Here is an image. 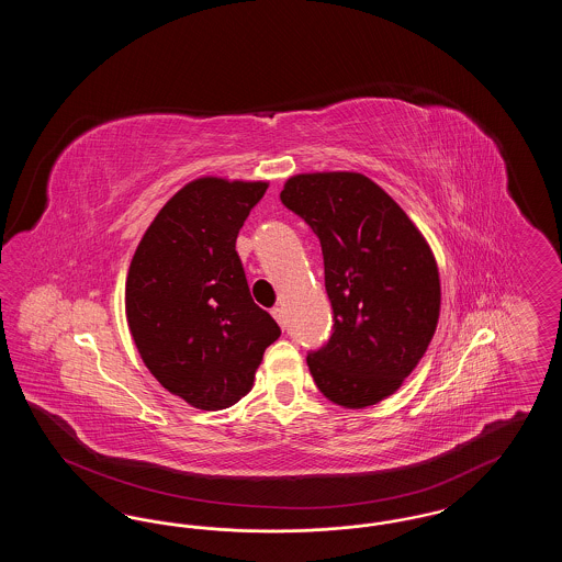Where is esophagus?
Wrapping results in <instances>:
<instances>
[{
	"label": "esophagus",
	"instance_id": "obj_1",
	"mask_svg": "<svg viewBox=\"0 0 562 562\" xmlns=\"http://www.w3.org/2000/svg\"><path fill=\"white\" fill-rule=\"evenodd\" d=\"M271 316L276 318L280 326H284V312H282V307H271Z\"/></svg>",
	"mask_w": 562,
	"mask_h": 562
}]
</instances>
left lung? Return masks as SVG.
Masks as SVG:
<instances>
[{"mask_svg":"<svg viewBox=\"0 0 562 562\" xmlns=\"http://www.w3.org/2000/svg\"><path fill=\"white\" fill-rule=\"evenodd\" d=\"M318 236L333 305L328 344L307 356L322 394L364 408L398 392L440 316V273L408 214L360 172L294 175L280 193Z\"/></svg>","mask_w":562,"mask_h":562,"instance_id":"1","label":"left lung"}]
</instances>
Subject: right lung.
<instances>
[{"label":"right lung","instance_id":"right-lung-1","mask_svg":"<svg viewBox=\"0 0 562 562\" xmlns=\"http://www.w3.org/2000/svg\"><path fill=\"white\" fill-rule=\"evenodd\" d=\"M268 181L200 177L179 189L134 250L126 321L170 394L218 411L252 390L280 326L248 291L236 240Z\"/></svg>","mask_w":562,"mask_h":562}]
</instances>
